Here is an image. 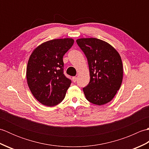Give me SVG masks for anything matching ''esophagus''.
Wrapping results in <instances>:
<instances>
[{
  "instance_id": "34e87169",
  "label": "esophagus",
  "mask_w": 149,
  "mask_h": 149,
  "mask_svg": "<svg viewBox=\"0 0 149 149\" xmlns=\"http://www.w3.org/2000/svg\"><path fill=\"white\" fill-rule=\"evenodd\" d=\"M77 77H72V81H73V82H74V83H75V82L77 81Z\"/></svg>"
}]
</instances>
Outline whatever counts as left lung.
<instances>
[{
    "mask_svg": "<svg viewBox=\"0 0 149 149\" xmlns=\"http://www.w3.org/2000/svg\"><path fill=\"white\" fill-rule=\"evenodd\" d=\"M76 42L89 66L90 81L83 88L86 99L98 106L110 102L122 82L123 66L120 54L109 43L95 38H80Z\"/></svg>",
    "mask_w": 149,
    "mask_h": 149,
    "instance_id": "left-lung-1",
    "label": "left lung"
}]
</instances>
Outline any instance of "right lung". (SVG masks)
<instances>
[{
    "instance_id": "obj_1",
    "label": "right lung",
    "mask_w": 149,
    "mask_h": 149,
    "mask_svg": "<svg viewBox=\"0 0 149 149\" xmlns=\"http://www.w3.org/2000/svg\"><path fill=\"white\" fill-rule=\"evenodd\" d=\"M72 38L55 39L41 44L28 61L26 76L33 96L47 106H54L64 99L72 83L64 74L63 58L72 47Z\"/></svg>"
}]
</instances>
